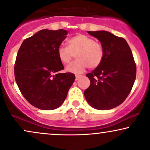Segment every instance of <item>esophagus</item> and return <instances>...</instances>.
Returning <instances> with one entry per match:
<instances>
[{"instance_id":"1","label":"esophagus","mask_w":150,"mask_h":150,"mask_svg":"<svg viewBox=\"0 0 150 150\" xmlns=\"http://www.w3.org/2000/svg\"><path fill=\"white\" fill-rule=\"evenodd\" d=\"M81 77V75H75V80H77Z\"/></svg>"}]
</instances>
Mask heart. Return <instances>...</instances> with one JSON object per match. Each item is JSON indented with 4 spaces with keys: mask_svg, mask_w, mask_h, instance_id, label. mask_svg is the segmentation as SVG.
Returning a JSON list of instances; mask_svg holds the SVG:
<instances>
[{
    "mask_svg": "<svg viewBox=\"0 0 150 150\" xmlns=\"http://www.w3.org/2000/svg\"><path fill=\"white\" fill-rule=\"evenodd\" d=\"M76 55L77 60L66 68L70 73L80 74L87 67L94 69L101 64L104 50L101 45L92 38L84 35H77L68 40V46L60 45L57 49V56L62 64H68Z\"/></svg>",
    "mask_w": 150,
    "mask_h": 150,
    "instance_id": "1",
    "label": "heart"
}]
</instances>
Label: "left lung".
<instances>
[{
  "mask_svg": "<svg viewBox=\"0 0 150 150\" xmlns=\"http://www.w3.org/2000/svg\"><path fill=\"white\" fill-rule=\"evenodd\" d=\"M87 32L101 43L104 56L101 64L86 75L91 84L84 91V96L95 109H112L125 100L136 80L132 52L123 38L105 30Z\"/></svg>",
  "mask_w": 150,
  "mask_h": 150,
  "instance_id": "obj_1",
  "label": "left lung"
}]
</instances>
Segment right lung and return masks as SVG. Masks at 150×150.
Here are the masks:
<instances>
[{
    "label": "right lung",
    "instance_id": "add662e5",
    "mask_svg": "<svg viewBox=\"0 0 150 150\" xmlns=\"http://www.w3.org/2000/svg\"><path fill=\"white\" fill-rule=\"evenodd\" d=\"M68 31L43 29L23 41L18 51L14 77L26 100L40 110H51L61 105L75 76L61 73L64 69L57 49Z\"/></svg>",
    "mask_w": 150,
    "mask_h": 150
}]
</instances>
